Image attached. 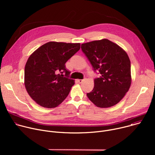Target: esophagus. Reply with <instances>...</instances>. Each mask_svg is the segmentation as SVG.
<instances>
[{
    "label": "esophagus",
    "instance_id": "obj_1",
    "mask_svg": "<svg viewBox=\"0 0 155 155\" xmlns=\"http://www.w3.org/2000/svg\"><path fill=\"white\" fill-rule=\"evenodd\" d=\"M84 80V79H79V80H78V83H81Z\"/></svg>",
    "mask_w": 155,
    "mask_h": 155
}]
</instances>
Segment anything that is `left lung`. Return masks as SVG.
<instances>
[{"mask_svg": "<svg viewBox=\"0 0 155 155\" xmlns=\"http://www.w3.org/2000/svg\"><path fill=\"white\" fill-rule=\"evenodd\" d=\"M83 53L100 77L94 79L93 90L87 96L97 107L107 108L118 104L131 84L130 62L126 52L108 39L81 44Z\"/></svg>", "mask_w": 155, "mask_h": 155, "instance_id": "left-lung-1", "label": "left lung"}]
</instances>
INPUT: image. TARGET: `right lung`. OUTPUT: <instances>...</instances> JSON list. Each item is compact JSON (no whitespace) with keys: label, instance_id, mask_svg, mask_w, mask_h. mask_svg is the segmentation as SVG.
I'll list each match as a JSON object with an SVG mask.
<instances>
[{"label":"right lung","instance_id":"add662e5","mask_svg":"<svg viewBox=\"0 0 155 155\" xmlns=\"http://www.w3.org/2000/svg\"><path fill=\"white\" fill-rule=\"evenodd\" d=\"M80 48L79 43L50 41L29 56L25 69V85L37 104L54 108L68 97L75 82L69 78L70 72L65 64Z\"/></svg>","mask_w":155,"mask_h":155}]
</instances>
